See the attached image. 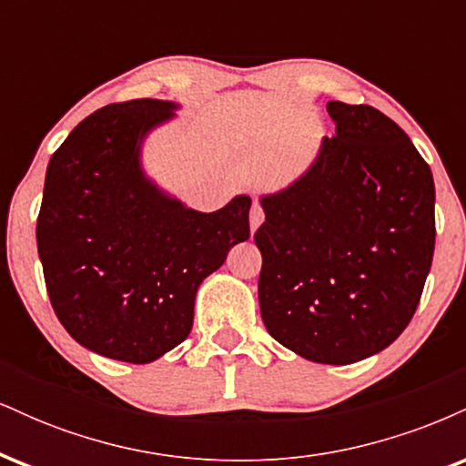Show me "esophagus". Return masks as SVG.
Returning a JSON list of instances; mask_svg holds the SVG:
<instances>
[{
    "label": "esophagus",
    "mask_w": 466,
    "mask_h": 466,
    "mask_svg": "<svg viewBox=\"0 0 466 466\" xmlns=\"http://www.w3.org/2000/svg\"><path fill=\"white\" fill-rule=\"evenodd\" d=\"M263 218H265L263 208H260L258 203H254V206H251V212H249V228H251V232H256V229L260 228Z\"/></svg>",
    "instance_id": "obj_1"
}]
</instances>
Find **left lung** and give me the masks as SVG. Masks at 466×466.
<instances>
[{"instance_id":"8db88e82","label":"left lung","mask_w":466,"mask_h":466,"mask_svg":"<svg viewBox=\"0 0 466 466\" xmlns=\"http://www.w3.org/2000/svg\"><path fill=\"white\" fill-rule=\"evenodd\" d=\"M335 136L287 188L260 197L258 302L276 341L346 366L410 324L434 258V177L394 120L330 100Z\"/></svg>"}]
</instances>
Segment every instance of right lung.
<instances>
[{"mask_svg":"<svg viewBox=\"0 0 466 466\" xmlns=\"http://www.w3.org/2000/svg\"><path fill=\"white\" fill-rule=\"evenodd\" d=\"M179 105L137 98L85 117L47 164L36 248L58 322L109 360L151 363L190 335L197 289L249 238L248 195L192 210L142 166Z\"/></svg>","mask_w":466,"mask_h":466,"instance_id":"right-lung-1","label":"right lung"}]
</instances>
